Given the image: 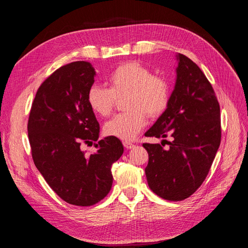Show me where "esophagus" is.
Listing matches in <instances>:
<instances>
[{
	"instance_id": "esophagus-1",
	"label": "esophagus",
	"mask_w": 248,
	"mask_h": 248,
	"mask_svg": "<svg viewBox=\"0 0 248 248\" xmlns=\"http://www.w3.org/2000/svg\"><path fill=\"white\" fill-rule=\"evenodd\" d=\"M123 146L126 149H132L134 147V145L132 144V142H129V141H123Z\"/></svg>"
}]
</instances>
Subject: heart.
I'll return each instance as SVG.
<instances>
[{
	"label": "heart",
	"mask_w": 248,
	"mask_h": 248,
	"mask_svg": "<svg viewBox=\"0 0 248 248\" xmlns=\"http://www.w3.org/2000/svg\"><path fill=\"white\" fill-rule=\"evenodd\" d=\"M109 88L94 84L89 88L87 101L95 115L108 117L117 99L123 98L124 108L103 126L108 137L123 140L136 138L150 118L161 116L169 107L170 88L163 77L156 76L149 67L136 61L120 64L108 78Z\"/></svg>",
	"instance_id": "obj_1"
}]
</instances>
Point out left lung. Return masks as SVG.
<instances>
[{
    "label": "left lung",
    "instance_id": "left-lung-1",
    "mask_svg": "<svg viewBox=\"0 0 248 248\" xmlns=\"http://www.w3.org/2000/svg\"><path fill=\"white\" fill-rule=\"evenodd\" d=\"M177 79L169 107L146 137L172 139L164 150L142 144L149 154L148 185L168 201H183L205 181L220 145V108L214 90L200 67L179 54Z\"/></svg>",
    "mask_w": 248,
    "mask_h": 248
}]
</instances>
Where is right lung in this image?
<instances>
[{"instance_id":"add662e5","label":"right lung","mask_w":248,"mask_h":248,"mask_svg":"<svg viewBox=\"0 0 248 248\" xmlns=\"http://www.w3.org/2000/svg\"><path fill=\"white\" fill-rule=\"evenodd\" d=\"M95 69L86 61L60 67L36 93L28 136L36 168L50 188L71 205L88 207L108 196L111 166L122 156L121 140L108 137L87 154L81 145L99 138V123L87 101Z\"/></svg>"}]
</instances>
